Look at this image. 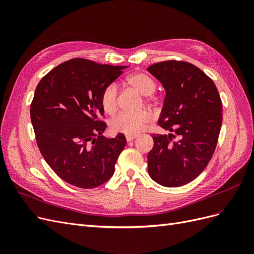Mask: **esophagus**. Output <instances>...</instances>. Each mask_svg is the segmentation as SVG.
<instances>
[{
  "instance_id": "1",
  "label": "esophagus",
  "mask_w": 254,
  "mask_h": 254,
  "mask_svg": "<svg viewBox=\"0 0 254 254\" xmlns=\"http://www.w3.org/2000/svg\"><path fill=\"white\" fill-rule=\"evenodd\" d=\"M135 137H137V135L136 134H126V140L128 141V142H130V141H133Z\"/></svg>"
}]
</instances>
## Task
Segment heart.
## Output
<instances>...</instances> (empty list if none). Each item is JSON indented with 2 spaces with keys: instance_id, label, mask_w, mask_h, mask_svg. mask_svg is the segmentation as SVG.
Masks as SVG:
<instances>
[{
  "instance_id": "heart-1",
  "label": "heart",
  "mask_w": 254,
  "mask_h": 254,
  "mask_svg": "<svg viewBox=\"0 0 254 254\" xmlns=\"http://www.w3.org/2000/svg\"><path fill=\"white\" fill-rule=\"evenodd\" d=\"M126 82L146 96V101L151 102V94L156 90V82L151 76L143 72H137L129 75ZM119 90L117 84L111 83L107 86L101 96V104L106 113L114 114L118 110ZM151 121V113L143 110L139 112H123L114 118L111 122V128L117 132L125 134H137L145 129Z\"/></svg>"
}]
</instances>
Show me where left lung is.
<instances>
[{
    "label": "left lung",
    "mask_w": 254,
    "mask_h": 254,
    "mask_svg": "<svg viewBox=\"0 0 254 254\" xmlns=\"http://www.w3.org/2000/svg\"><path fill=\"white\" fill-rule=\"evenodd\" d=\"M165 90L158 124L168 134H151L148 173L160 186H184L200 175L216 148L222 105L214 81L186 61L167 60L147 67ZM175 133L180 136L173 141Z\"/></svg>",
    "instance_id": "8db88e82"
}]
</instances>
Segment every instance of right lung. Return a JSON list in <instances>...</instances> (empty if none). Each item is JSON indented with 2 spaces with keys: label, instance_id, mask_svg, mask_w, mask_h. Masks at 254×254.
Segmentation results:
<instances>
[{
  "label": "right lung",
  "instance_id": "right-lung-1",
  "mask_svg": "<svg viewBox=\"0 0 254 254\" xmlns=\"http://www.w3.org/2000/svg\"><path fill=\"white\" fill-rule=\"evenodd\" d=\"M124 66L75 58L54 67L38 83L30 105L36 141L47 163L64 181L94 189L108 181L126 137L103 136L101 96Z\"/></svg>",
  "mask_w": 254,
  "mask_h": 254
}]
</instances>
